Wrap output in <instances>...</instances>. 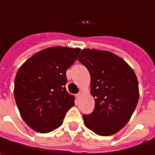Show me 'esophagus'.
I'll use <instances>...</instances> for the list:
<instances>
[{
    "instance_id": "obj_1",
    "label": "esophagus",
    "mask_w": 155,
    "mask_h": 155,
    "mask_svg": "<svg viewBox=\"0 0 155 155\" xmlns=\"http://www.w3.org/2000/svg\"><path fill=\"white\" fill-rule=\"evenodd\" d=\"M81 96V92H79V93H77V94L75 95V97H76L77 99H79V98H80Z\"/></svg>"
}]
</instances>
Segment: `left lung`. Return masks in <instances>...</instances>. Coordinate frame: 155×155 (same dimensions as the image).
<instances>
[{
  "instance_id": "1",
  "label": "left lung",
  "mask_w": 155,
  "mask_h": 155,
  "mask_svg": "<svg viewBox=\"0 0 155 155\" xmlns=\"http://www.w3.org/2000/svg\"><path fill=\"white\" fill-rule=\"evenodd\" d=\"M78 60L91 74L95 101L93 112L82 115L84 125L99 136H112L127 125L137 105V75L125 60L109 51L85 48Z\"/></svg>"
}]
</instances>
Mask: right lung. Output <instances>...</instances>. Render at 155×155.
Listing matches in <instances>:
<instances>
[{"label": "right lung", "mask_w": 155, "mask_h": 155, "mask_svg": "<svg viewBox=\"0 0 155 155\" xmlns=\"http://www.w3.org/2000/svg\"><path fill=\"white\" fill-rule=\"evenodd\" d=\"M80 48H45L28 58L18 70L14 98L25 123L38 133L59 127L74 96L65 89L66 71L76 61Z\"/></svg>", "instance_id": "add662e5"}]
</instances>
